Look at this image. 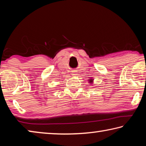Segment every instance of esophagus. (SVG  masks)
<instances>
[{
	"label": "esophagus",
	"mask_w": 146,
	"mask_h": 146,
	"mask_svg": "<svg viewBox=\"0 0 146 146\" xmlns=\"http://www.w3.org/2000/svg\"><path fill=\"white\" fill-rule=\"evenodd\" d=\"M76 71H73V72H72V74H73V75H76Z\"/></svg>",
	"instance_id": "esophagus-1"
}]
</instances>
